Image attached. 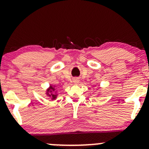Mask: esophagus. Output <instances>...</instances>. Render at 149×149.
<instances>
[{
  "label": "esophagus",
  "instance_id": "obj_1",
  "mask_svg": "<svg viewBox=\"0 0 149 149\" xmlns=\"http://www.w3.org/2000/svg\"><path fill=\"white\" fill-rule=\"evenodd\" d=\"M74 82L75 83V84H77L78 82H79V79H75L74 80Z\"/></svg>",
  "mask_w": 149,
  "mask_h": 149
}]
</instances>
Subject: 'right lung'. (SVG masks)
Wrapping results in <instances>:
<instances>
[{
  "label": "right lung",
  "mask_w": 149,
  "mask_h": 149,
  "mask_svg": "<svg viewBox=\"0 0 149 149\" xmlns=\"http://www.w3.org/2000/svg\"><path fill=\"white\" fill-rule=\"evenodd\" d=\"M52 90H54V87H52V86H50V88H49V89H48V90L50 91V92H52ZM49 96H51V95H49ZM52 99H55L56 95H54V94H52Z\"/></svg>",
  "instance_id": "1"
}]
</instances>
